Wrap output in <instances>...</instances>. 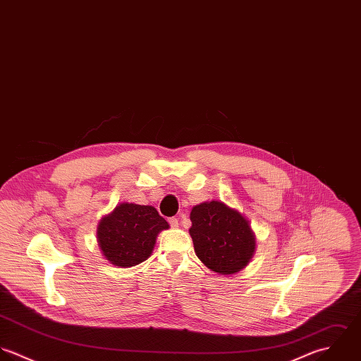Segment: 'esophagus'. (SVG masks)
Wrapping results in <instances>:
<instances>
[{
  "label": "esophagus",
  "instance_id": "1",
  "mask_svg": "<svg viewBox=\"0 0 361 361\" xmlns=\"http://www.w3.org/2000/svg\"><path fill=\"white\" fill-rule=\"evenodd\" d=\"M168 223H169V224H171V227H173V228L179 227V221H178V219H175V217L168 219Z\"/></svg>",
  "mask_w": 361,
  "mask_h": 361
}]
</instances>
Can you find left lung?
Masks as SVG:
<instances>
[{"mask_svg":"<svg viewBox=\"0 0 361 361\" xmlns=\"http://www.w3.org/2000/svg\"><path fill=\"white\" fill-rule=\"evenodd\" d=\"M190 220L195 252L209 269L234 274L249 263L255 252V235L237 210L212 200L195 206Z\"/></svg>","mask_w":361,"mask_h":361,"instance_id":"1","label":"left lung"}]
</instances>
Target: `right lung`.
Segmentation results:
<instances>
[{
	"label": "right lung",
	"mask_w": 361,
	"mask_h": 361,
	"mask_svg": "<svg viewBox=\"0 0 361 361\" xmlns=\"http://www.w3.org/2000/svg\"><path fill=\"white\" fill-rule=\"evenodd\" d=\"M169 228L152 206L121 203L98 227V242L105 257L116 266L130 267L152 252L159 231Z\"/></svg>",
	"instance_id": "add662e5"
}]
</instances>
